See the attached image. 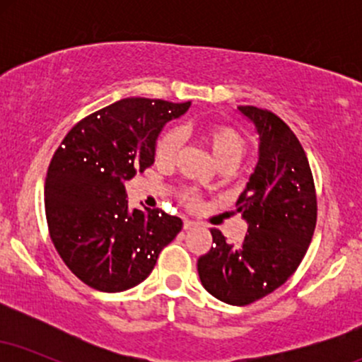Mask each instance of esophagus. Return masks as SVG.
<instances>
[{
  "label": "esophagus",
  "instance_id": "34e87169",
  "mask_svg": "<svg viewBox=\"0 0 362 362\" xmlns=\"http://www.w3.org/2000/svg\"><path fill=\"white\" fill-rule=\"evenodd\" d=\"M192 228H195V223L190 219H184V230H192Z\"/></svg>",
  "mask_w": 362,
  "mask_h": 362
}]
</instances>
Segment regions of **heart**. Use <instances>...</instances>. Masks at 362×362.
Segmentation results:
<instances>
[{
	"label": "heart",
	"mask_w": 362,
	"mask_h": 362,
	"mask_svg": "<svg viewBox=\"0 0 362 362\" xmlns=\"http://www.w3.org/2000/svg\"><path fill=\"white\" fill-rule=\"evenodd\" d=\"M197 136L201 138L211 156L221 170H233L247 155V138L231 126L224 124H204L197 129ZM182 149V134L178 129L165 131L155 143V163L160 168H172L175 165L178 153ZM180 201L187 207H197L201 199L195 190L185 189L180 192Z\"/></svg>",
	"instance_id": "heart-1"
}]
</instances>
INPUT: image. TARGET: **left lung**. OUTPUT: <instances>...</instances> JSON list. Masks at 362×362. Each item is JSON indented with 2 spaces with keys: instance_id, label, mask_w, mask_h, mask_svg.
I'll list each match as a JSON object with an SVG mask.
<instances>
[{
  "instance_id": "left-lung-1",
  "label": "left lung",
  "mask_w": 362,
  "mask_h": 362,
  "mask_svg": "<svg viewBox=\"0 0 362 362\" xmlns=\"http://www.w3.org/2000/svg\"><path fill=\"white\" fill-rule=\"evenodd\" d=\"M238 112L259 134V160L236 201L248 231L228 243L211 228L213 247L197 260V272L207 293L245 306L276 291L301 264L317 224V195L305 149L286 122L257 107Z\"/></svg>"
}]
</instances>
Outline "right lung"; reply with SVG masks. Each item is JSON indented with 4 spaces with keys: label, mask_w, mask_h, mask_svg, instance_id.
Segmentation results:
<instances>
[{
    "label": "right lung",
    "mask_w": 362,
    "mask_h": 362,
    "mask_svg": "<svg viewBox=\"0 0 362 362\" xmlns=\"http://www.w3.org/2000/svg\"><path fill=\"white\" fill-rule=\"evenodd\" d=\"M190 102L122 98L74 126L45 178L49 233L78 279L103 293L138 286L182 230L161 209H129L126 182L155 163V143Z\"/></svg>",
    "instance_id": "add662e5"
}]
</instances>
